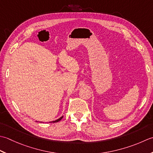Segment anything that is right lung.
Instances as JSON below:
<instances>
[{
	"label": "right lung",
	"instance_id": "right-lung-1",
	"mask_svg": "<svg viewBox=\"0 0 153 153\" xmlns=\"http://www.w3.org/2000/svg\"><path fill=\"white\" fill-rule=\"evenodd\" d=\"M63 116H62V117H61L60 118H59V119L56 120H55V121H50V123H57V122H58V121H59L60 120H61V119H62V118H63Z\"/></svg>",
	"mask_w": 153,
	"mask_h": 153
}]
</instances>
